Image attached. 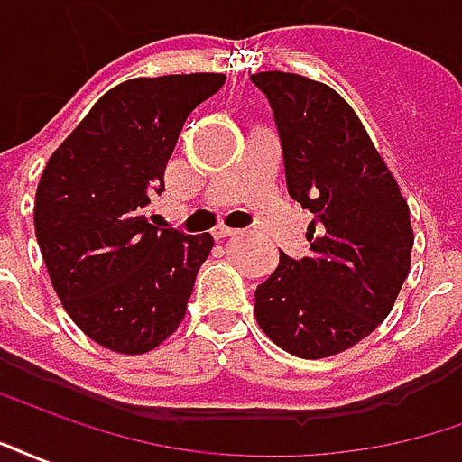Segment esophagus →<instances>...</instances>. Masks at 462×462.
<instances>
[{
	"instance_id": "1",
	"label": "esophagus",
	"mask_w": 462,
	"mask_h": 462,
	"mask_svg": "<svg viewBox=\"0 0 462 462\" xmlns=\"http://www.w3.org/2000/svg\"><path fill=\"white\" fill-rule=\"evenodd\" d=\"M232 235H237V230H235V227H227V225H217V227L212 230V237H215V240H222V237H232Z\"/></svg>"
}]
</instances>
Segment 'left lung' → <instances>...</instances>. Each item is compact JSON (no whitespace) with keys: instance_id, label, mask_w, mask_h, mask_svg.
I'll use <instances>...</instances> for the list:
<instances>
[{"instance_id":"1","label":"left lung","mask_w":462,"mask_h":462,"mask_svg":"<svg viewBox=\"0 0 462 462\" xmlns=\"http://www.w3.org/2000/svg\"><path fill=\"white\" fill-rule=\"evenodd\" d=\"M280 133L287 190L310 222V257L254 291L262 331L291 356L327 358L366 339L411 270V212L364 123L334 88L284 71L252 74Z\"/></svg>"}]
</instances>
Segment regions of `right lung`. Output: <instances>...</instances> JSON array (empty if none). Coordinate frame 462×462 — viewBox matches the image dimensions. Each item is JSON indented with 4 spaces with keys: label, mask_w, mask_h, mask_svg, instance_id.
I'll use <instances>...</instances> for the list:
<instances>
[{
    "label": "right lung",
    "mask_w": 462,
    "mask_h": 462,
    "mask_svg": "<svg viewBox=\"0 0 462 462\" xmlns=\"http://www.w3.org/2000/svg\"><path fill=\"white\" fill-rule=\"evenodd\" d=\"M222 84V74L118 84L42 172L34 227L51 284L76 327L111 351L145 354L185 317L212 237L155 227L145 208L165 190L185 118Z\"/></svg>",
    "instance_id": "right-lung-1"
}]
</instances>
